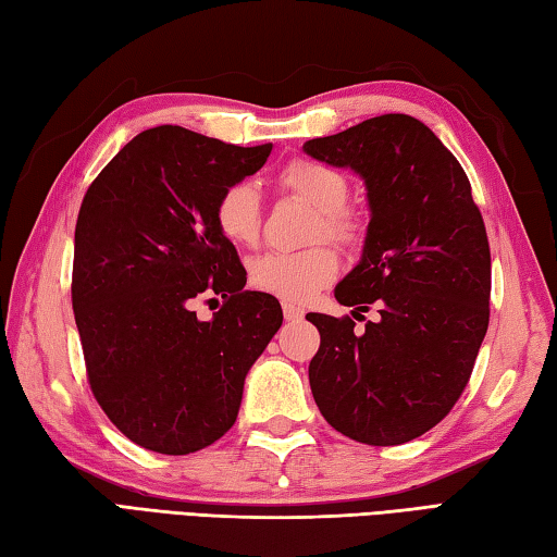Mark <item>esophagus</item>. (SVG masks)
<instances>
[{"label": "esophagus", "mask_w": 557, "mask_h": 557, "mask_svg": "<svg viewBox=\"0 0 557 557\" xmlns=\"http://www.w3.org/2000/svg\"><path fill=\"white\" fill-rule=\"evenodd\" d=\"M283 317H286L288 322H298L305 317V310L298 308V305H290V302H283Z\"/></svg>", "instance_id": "esophagus-1"}]
</instances>
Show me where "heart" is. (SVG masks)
Returning a JSON list of instances; mask_svg holds the SVG:
<instances>
[{"mask_svg": "<svg viewBox=\"0 0 557 557\" xmlns=\"http://www.w3.org/2000/svg\"><path fill=\"white\" fill-rule=\"evenodd\" d=\"M278 183L317 211L310 231L312 243L332 240L346 249L362 243L360 215L346 207L350 185L344 173L312 158H293L278 173ZM213 221L228 243L255 245L262 235V199L257 187L247 180L225 187L215 199ZM336 274L338 255L329 245H314L300 252H267L249 262V283L286 302H308Z\"/></svg>", "mask_w": 557, "mask_h": 557, "instance_id": "1", "label": "heart"}]
</instances>
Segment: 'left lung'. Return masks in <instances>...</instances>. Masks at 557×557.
<instances>
[{
	"instance_id": "1",
	"label": "left lung",
	"mask_w": 557,
	"mask_h": 557,
	"mask_svg": "<svg viewBox=\"0 0 557 557\" xmlns=\"http://www.w3.org/2000/svg\"><path fill=\"white\" fill-rule=\"evenodd\" d=\"M302 149L366 180V249L334 295L354 317L372 305L380 312L362 334L348 314H308L320 332L312 396L342 435L404 445L459 401L487 332L491 245L481 209L457 158L411 115L370 117Z\"/></svg>"
}]
</instances>
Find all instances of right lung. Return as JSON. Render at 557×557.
I'll use <instances>...</instances> for the list:
<instances>
[{"label":"right lung","mask_w":557,"mask_h":557,"mask_svg":"<svg viewBox=\"0 0 557 557\" xmlns=\"http://www.w3.org/2000/svg\"><path fill=\"white\" fill-rule=\"evenodd\" d=\"M269 153L163 124L136 134L86 189L72 269L86 377L144 449L180 457L228 433L245 374L283 322L274 295L245 290L237 249L213 221L221 191ZM203 294L224 300L209 323L190 310Z\"/></svg>","instance_id":"1"}]
</instances>
